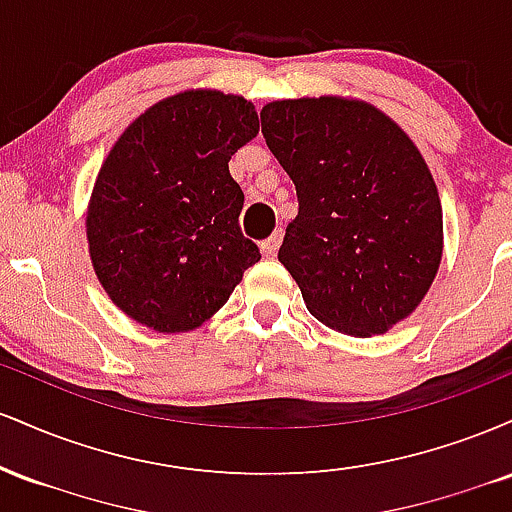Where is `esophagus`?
I'll list each match as a JSON object with an SVG mask.
<instances>
[{"label":"esophagus","instance_id":"obj_1","mask_svg":"<svg viewBox=\"0 0 512 512\" xmlns=\"http://www.w3.org/2000/svg\"><path fill=\"white\" fill-rule=\"evenodd\" d=\"M281 238H284V236H281V231H274L267 240H262V243H260L262 255L264 257H274L276 250H279V245H281Z\"/></svg>","mask_w":512,"mask_h":512}]
</instances>
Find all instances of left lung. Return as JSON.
<instances>
[{
    "mask_svg": "<svg viewBox=\"0 0 512 512\" xmlns=\"http://www.w3.org/2000/svg\"><path fill=\"white\" fill-rule=\"evenodd\" d=\"M260 117L296 185L279 262L305 308L349 337L392 330L424 301L443 260V207L421 151L356 98L272 101Z\"/></svg>",
    "mask_w": 512,
    "mask_h": 512,
    "instance_id": "8db88e82",
    "label": "left lung"
}]
</instances>
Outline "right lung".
Masks as SVG:
<instances>
[{
    "mask_svg": "<svg viewBox=\"0 0 512 512\" xmlns=\"http://www.w3.org/2000/svg\"><path fill=\"white\" fill-rule=\"evenodd\" d=\"M260 132L243 96L190 88L144 110L98 170L86 211L93 272L117 308L154 332L197 330L260 262L240 233L228 161Z\"/></svg>",
    "mask_w": 512,
    "mask_h": 512,
    "instance_id": "right-lung-1",
    "label": "right lung"
}]
</instances>
